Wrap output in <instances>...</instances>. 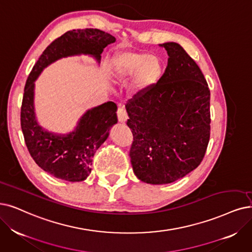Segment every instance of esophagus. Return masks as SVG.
Segmentation results:
<instances>
[{"mask_svg":"<svg viewBox=\"0 0 252 252\" xmlns=\"http://www.w3.org/2000/svg\"><path fill=\"white\" fill-rule=\"evenodd\" d=\"M117 115H118V120H119L120 123H125L126 121H127V119H128L126 110L123 107H119L118 108Z\"/></svg>","mask_w":252,"mask_h":252,"instance_id":"34e87169","label":"esophagus"}]
</instances>
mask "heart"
<instances>
[{
	"label": "heart",
	"instance_id": "heart-1",
	"mask_svg": "<svg viewBox=\"0 0 252 252\" xmlns=\"http://www.w3.org/2000/svg\"><path fill=\"white\" fill-rule=\"evenodd\" d=\"M112 70L117 82L126 83L133 77L134 91L140 94L160 82L164 73V62L156 55L125 50L114 56Z\"/></svg>",
	"mask_w": 252,
	"mask_h": 252
}]
</instances>
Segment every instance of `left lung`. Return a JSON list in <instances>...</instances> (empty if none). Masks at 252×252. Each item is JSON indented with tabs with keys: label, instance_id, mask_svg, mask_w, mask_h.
<instances>
[{
	"label": "left lung",
	"instance_id": "obj_1",
	"mask_svg": "<svg viewBox=\"0 0 252 252\" xmlns=\"http://www.w3.org/2000/svg\"><path fill=\"white\" fill-rule=\"evenodd\" d=\"M168 55L160 82L128 100L129 156L135 176L168 184L195 169L210 139V90L194 60L176 42L160 44Z\"/></svg>",
	"mask_w": 252,
	"mask_h": 252
}]
</instances>
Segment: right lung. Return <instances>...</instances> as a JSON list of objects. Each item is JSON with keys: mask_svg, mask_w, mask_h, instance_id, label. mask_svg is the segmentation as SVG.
<instances>
[{"mask_svg": "<svg viewBox=\"0 0 252 252\" xmlns=\"http://www.w3.org/2000/svg\"><path fill=\"white\" fill-rule=\"evenodd\" d=\"M116 38L98 29L72 30L50 43L34 65L27 79L21 109V125L25 142L39 167L58 179L79 182L91 173L94 154L118 122L117 105L105 102L80 117L72 132L57 134L43 129L37 122L34 107L35 80L48 65L57 60L90 55L100 63L103 49Z\"/></svg>", "mask_w": 252, "mask_h": 252, "instance_id": "1", "label": "right lung"}]
</instances>
